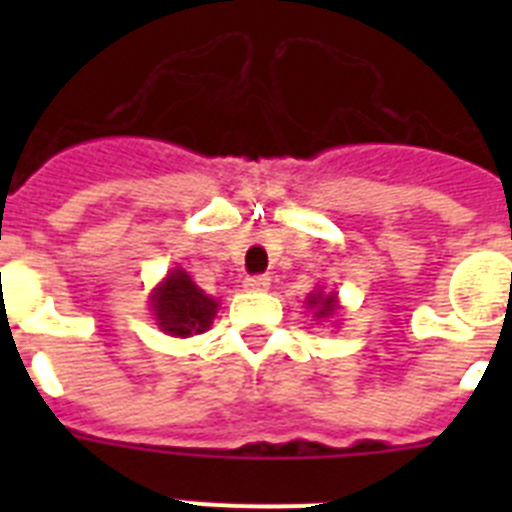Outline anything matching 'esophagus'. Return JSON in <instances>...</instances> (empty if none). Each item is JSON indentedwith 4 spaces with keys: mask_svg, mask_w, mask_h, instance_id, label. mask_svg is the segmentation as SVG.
Segmentation results:
<instances>
[{
    "mask_svg": "<svg viewBox=\"0 0 512 512\" xmlns=\"http://www.w3.org/2000/svg\"><path fill=\"white\" fill-rule=\"evenodd\" d=\"M271 284V279L266 277V274H259V277H248L246 282H243V289H248V292H266Z\"/></svg>",
    "mask_w": 512,
    "mask_h": 512,
    "instance_id": "1",
    "label": "esophagus"
}]
</instances>
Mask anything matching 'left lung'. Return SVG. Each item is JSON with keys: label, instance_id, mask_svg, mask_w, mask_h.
<instances>
[{"label": "left lung", "instance_id": "left-lung-1", "mask_svg": "<svg viewBox=\"0 0 512 512\" xmlns=\"http://www.w3.org/2000/svg\"><path fill=\"white\" fill-rule=\"evenodd\" d=\"M307 307H310L315 318H330V315L338 310L336 292H323V289H315V292L307 297Z\"/></svg>", "mask_w": 512, "mask_h": 512}]
</instances>
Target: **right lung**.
<instances>
[{
	"instance_id": "obj_1",
	"label": "right lung",
	"mask_w": 512,
	"mask_h": 512,
	"mask_svg": "<svg viewBox=\"0 0 512 512\" xmlns=\"http://www.w3.org/2000/svg\"><path fill=\"white\" fill-rule=\"evenodd\" d=\"M151 310L156 325L174 338L205 333L212 325L217 302L192 282L184 269H174L153 289Z\"/></svg>"
}]
</instances>
